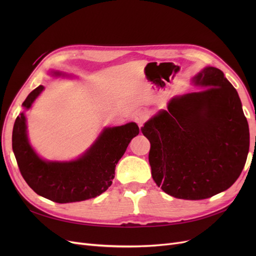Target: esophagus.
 Wrapping results in <instances>:
<instances>
[{
	"instance_id": "34e87169",
	"label": "esophagus",
	"mask_w": 256,
	"mask_h": 256,
	"mask_svg": "<svg viewBox=\"0 0 256 256\" xmlns=\"http://www.w3.org/2000/svg\"><path fill=\"white\" fill-rule=\"evenodd\" d=\"M148 120V113L145 110H138L134 114V120L138 125V127H142L144 122Z\"/></svg>"
}]
</instances>
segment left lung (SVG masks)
<instances>
[{
	"instance_id": "1",
	"label": "left lung",
	"mask_w": 256,
	"mask_h": 256,
	"mask_svg": "<svg viewBox=\"0 0 256 256\" xmlns=\"http://www.w3.org/2000/svg\"><path fill=\"white\" fill-rule=\"evenodd\" d=\"M202 90L174 97L141 128L152 176L168 194L203 200L228 189L249 152V125L237 90L218 68L193 79Z\"/></svg>"
}]
</instances>
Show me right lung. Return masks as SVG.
Masks as SVG:
<instances>
[{
	"instance_id": "add662e5",
	"label": "right lung",
	"mask_w": 256,
	"mask_h": 256,
	"mask_svg": "<svg viewBox=\"0 0 256 256\" xmlns=\"http://www.w3.org/2000/svg\"><path fill=\"white\" fill-rule=\"evenodd\" d=\"M44 90L36 88L22 106L28 109ZM138 134L136 122L106 128L96 143L79 159L46 162L28 144L26 116H17L12 129V150L22 177L37 194L56 203L80 202L96 198L112 184L115 166L131 138Z\"/></svg>"
}]
</instances>
